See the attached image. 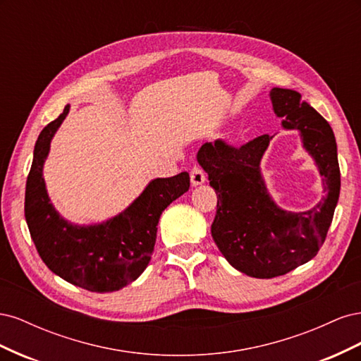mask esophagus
Returning <instances> with one entry per match:
<instances>
[{
  "instance_id": "obj_1",
  "label": "esophagus",
  "mask_w": 361,
  "mask_h": 361,
  "mask_svg": "<svg viewBox=\"0 0 361 361\" xmlns=\"http://www.w3.org/2000/svg\"><path fill=\"white\" fill-rule=\"evenodd\" d=\"M190 176H191V183L194 185V187H197V185L204 183V180H206V173L200 167H197V166H194L191 169Z\"/></svg>"
}]
</instances>
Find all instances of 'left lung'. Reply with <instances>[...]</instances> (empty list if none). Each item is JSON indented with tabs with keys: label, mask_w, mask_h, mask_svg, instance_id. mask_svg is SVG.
<instances>
[{
	"label": "left lung",
	"mask_w": 361,
	"mask_h": 361,
	"mask_svg": "<svg viewBox=\"0 0 361 361\" xmlns=\"http://www.w3.org/2000/svg\"><path fill=\"white\" fill-rule=\"evenodd\" d=\"M269 96L283 128L300 130L304 149L319 169L325 197L318 204L289 212L272 202L259 167L272 138L268 134L241 147L215 140L197 154L216 192L214 241L228 264L256 279L288 274L318 255L341 192L337 146L329 122L298 92L274 87Z\"/></svg>",
	"instance_id": "8db88e82"
}]
</instances>
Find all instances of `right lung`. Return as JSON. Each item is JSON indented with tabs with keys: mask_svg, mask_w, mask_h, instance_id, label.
Wrapping results in <instances>:
<instances>
[{
	"mask_svg": "<svg viewBox=\"0 0 361 361\" xmlns=\"http://www.w3.org/2000/svg\"><path fill=\"white\" fill-rule=\"evenodd\" d=\"M69 105L42 129L25 187V220L45 265L75 286L113 292L140 277L149 265L162 211L190 190V174L152 180L134 203L111 220L75 226L54 209L42 176L51 140L66 118Z\"/></svg>",
	"mask_w": 361,
	"mask_h": 361,
	"instance_id": "right-lung-1",
	"label": "right lung"
}]
</instances>
